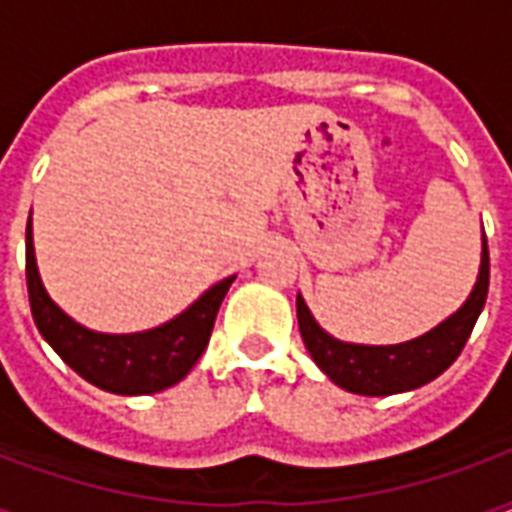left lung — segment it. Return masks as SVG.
I'll return each mask as SVG.
<instances>
[{"label": "left lung", "instance_id": "obj_1", "mask_svg": "<svg viewBox=\"0 0 512 512\" xmlns=\"http://www.w3.org/2000/svg\"><path fill=\"white\" fill-rule=\"evenodd\" d=\"M488 274H491L488 271V241L483 233L480 274H477L474 290L469 293V299L463 301L461 310L452 312L447 321L430 329L428 334L400 345H356L337 340L315 323L310 307L304 304L299 293L296 315H299L301 340L315 359V365L321 367L334 384L354 392V395L384 397L417 389V386L441 376L461 356L463 345L469 340L474 323L485 307Z\"/></svg>", "mask_w": 512, "mask_h": 512}]
</instances>
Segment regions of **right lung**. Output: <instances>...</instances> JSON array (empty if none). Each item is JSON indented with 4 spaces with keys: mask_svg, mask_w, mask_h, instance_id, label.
<instances>
[{
    "mask_svg": "<svg viewBox=\"0 0 512 512\" xmlns=\"http://www.w3.org/2000/svg\"><path fill=\"white\" fill-rule=\"evenodd\" d=\"M233 279L216 282L189 310L164 326L136 334L93 332L49 299L35 263L32 219L27 222V290L35 326L65 365L104 392L153 395L189 376L211 340L216 312Z\"/></svg>",
    "mask_w": 512,
    "mask_h": 512,
    "instance_id": "obj_1",
    "label": "right lung"
}]
</instances>
